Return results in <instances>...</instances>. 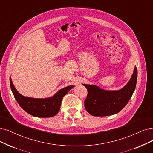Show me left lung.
Listing matches in <instances>:
<instances>
[{"instance_id":"obj_1","label":"left lung","mask_w":153,"mask_h":153,"mask_svg":"<svg viewBox=\"0 0 153 153\" xmlns=\"http://www.w3.org/2000/svg\"><path fill=\"white\" fill-rule=\"evenodd\" d=\"M137 70L134 69L130 81L126 86L117 91H106L95 85L83 84L87 88L88 94L84 101L86 111L94 116L103 117L120 112L131 98L135 90Z\"/></svg>"}]
</instances>
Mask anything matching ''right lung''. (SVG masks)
<instances>
[{"label":"right lung","instance_id":"1","mask_svg":"<svg viewBox=\"0 0 153 153\" xmlns=\"http://www.w3.org/2000/svg\"><path fill=\"white\" fill-rule=\"evenodd\" d=\"M10 85L16 100L19 105L29 114L38 117H51L58 114L63 97L73 86L70 85L62 90L53 97L48 99H33L21 95L15 88L10 78Z\"/></svg>","mask_w":153,"mask_h":153}]
</instances>
